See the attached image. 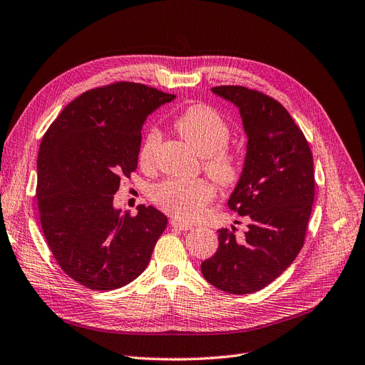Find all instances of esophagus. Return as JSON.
<instances>
[{
  "instance_id": "esophagus-1",
  "label": "esophagus",
  "mask_w": 365,
  "mask_h": 365,
  "mask_svg": "<svg viewBox=\"0 0 365 365\" xmlns=\"http://www.w3.org/2000/svg\"><path fill=\"white\" fill-rule=\"evenodd\" d=\"M170 224H171L173 228L180 230V231H189V230H192V225L185 224V222H182V220H179V219H171Z\"/></svg>"
}]
</instances>
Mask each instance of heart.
Returning <instances> with one entry per match:
<instances>
[{
	"label": "heart",
	"instance_id": "1",
	"mask_svg": "<svg viewBox=\"0 0 365 365\" xmlns=\"http://www.w3.org/2000/svg\"><path fill=\"white\" fill-rule=\"evenodd\" d=\"M174 128L202 158V168L217 183L232 185L239 179L242 161L227 148L231 135L230 125L215 108L204 104L187 107L174 119ZM160 143L161 131L156 126H149L140 146L141 164L152 163ZM215 195V186L204 179H168L156 185L150 192L158 207L180 220L197 219Z\"/></svg>",
	"mask_w": 365,
	"mask_h": 365
}]
</instances>
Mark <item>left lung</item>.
<instances>
[{
	"label": "left lung",
	"instance_id": "8db88e82",
	"mask_svg": "<svg viewBox=\"0 0 365 365\" xmlns=\"http://www.w3.org/2000/svg\"><path fill=\"white\" fill-rule=\"evenodd\" d=\"M212 92L242 116L246 158L228 205L249 224L240 240L234 227L217 231L219 247L201 264V273L215 288L245 295L277 279L304 245L314 200L313 156L304 134L276 100L245 86Z\"/></svg>",
	"mask_w": 365,
	"mask_h": 365
}]
</instances>
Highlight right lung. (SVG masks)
<instances>
[{
    "label": "right lung",
    "mask_w": 365,
    "mask_h": 365,
    "mask_svg": "<svg viewBox=\"0 0 365 365\" xmlns=\"http://www.w3.org/2000/svg\"><path fill=\"white\" fill-rule=\"evenodd\" d=\"M174 98L130 82L91 89L41 140L37 200L46 242L62 270L89 289L113 291L137 279L167 227L152 205H138L131 217L113 195L137 168L146 118Z\"/></svg>",
    "instance_id": "1"
}]
</instances>
